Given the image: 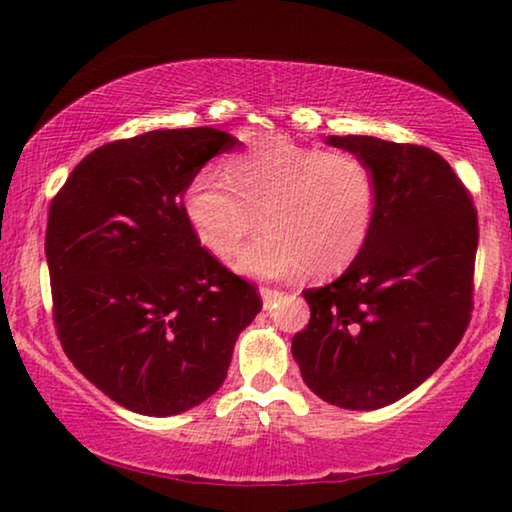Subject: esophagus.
I'll list each match as a JSON object with an SVG mask.
<instances>
[{
    "label": "esophagus",
    "instance_id": "34e87169",
    "mask_svg": "<svg viewBox=\"0 0 512 512\" xmlns=\"http://www.w3.org/2000/svg\"><path fill=\"white\" fill-rule=\"evenodd\" d=\"M259 296H262V303L264 308H271L273 303L282 299V292H278V289H269V287H262L259 289Z\"/></svg>",
    "mask_w": 512,
    "mask_h": 512
}]
</instances>
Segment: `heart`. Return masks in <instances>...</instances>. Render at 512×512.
<instances>
[{"mask_svg":"<svg viewBox=\"0 0 512 512\" xmlns=\"http://www.w3.org/2000/svg\"><path fill=\"white\" fill-rule=\"evenodd\" d=\"M183 216L216 259L232 257L259 216L264 232L234 262L241 276L324 278L363 253L377 218V179L349 151L266 135L227 160L225 172H197L183 193Z\"/></svg>","mask_w":512,"mask_h":512,"instance_id":"heart-1","label":"heart"}]
</instances>
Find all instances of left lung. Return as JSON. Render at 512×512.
I'll list each match as a JSON object with an SVG mask.
<instances>
[{
  "label": "left lung",
  "mask_w": 512,
  "mask_h": 512,
  "mask_svg": "<svg viewBox=\"0 0 512 512\" xmlns=\"http://www.w3.org/2000/svg\"><path fill=\"white\" fill-rule=\"evenodd\" d=\"M377 179V218L338 280L305 289L310 322L292 356L312 393L342 409L398 402L453 354L469 324L478 218L437 151L329 135Z\"/></svg>",
  "instance_id": "obj_1"
}]
</instances>
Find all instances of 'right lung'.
Masks as SVG:
<instances>
[{"label": "right lung", "mask_w": 512, "mask_h": 512, "mask_svg": "<svg viewBox=\"0 0 512 512\" xmlns=\"http://www.w3.org/2000/svg\"><path fill=\"white\" fill-rule=\"evenodd\" d=\"M234 147L211 126L103 144L50 204L45 259L61 347L135 414L177 416L211 398L262 310L255 287L211 257L183 216L190 179Z\"/></svg>", "instance_id": "obj_1"}]
</instances>
